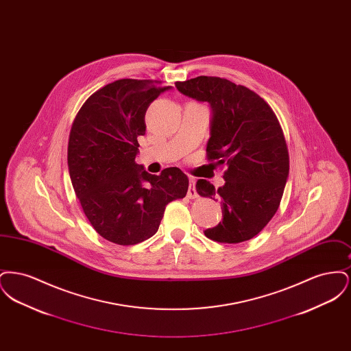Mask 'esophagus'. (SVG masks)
<instances>
[{
	"label": "esophagus",
	"instance_id": "obj_1",
	"mask_svg": "<svg viewBox=\"0 0 351 351\" xmlns=\"http://www.w3.org/2000/svg\"><path fill=\"white\" fill-rule=\"evenodd\" d=\"M186 196H188L189 199H197V197H199V195H197V192H196V188H195V180H193V179L189 180V186H188V193H186Z\"/></svg>",
	"mask_w": 351,
	"mask_h": 351
}]
</instances>
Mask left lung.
Masks as SVG:
<instances>
[{
    "label": "left lung",
    "instance_id": "obj_1",
    "mask_svg": "<svg viewBox=\"0 0 351 351\" xmlns=\"http://www.w3.org/2000/svg\"><path fill=\"white\" fill-rule=\"evenodd\" d=\"M185 96L209 102L210 138L206 158L226 166L218 189L200 179L202 197L221 201L222 221L204 234L221 243H239L259 233L275 216L289 172L282 126L266 101L243 85L215 76L178 82Z\"/></svg>",
    "mask_w": 351,
    "mask_h": 351
}]
</instances>
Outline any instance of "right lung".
<instances>
[{
	"label": "right lung",
	"mask_w": 351,
	"mask_h": 351,
	"mask_svg": "<svg viewBox=\"0 0 351 351\" xmlns=\"http://www.w3.org/2000/svg\"><path fill=\"white\" fill-rule=\"evenodd\" d=\"M168 89L152 80L108 84L84 102L71 128L67 159L75 193L93 229L121 246L151 238L168 202L188 191L180 168L151 175L135 163L146 110Z\"/></svg>",
	"instance_id": "1"
}]
</instances>
